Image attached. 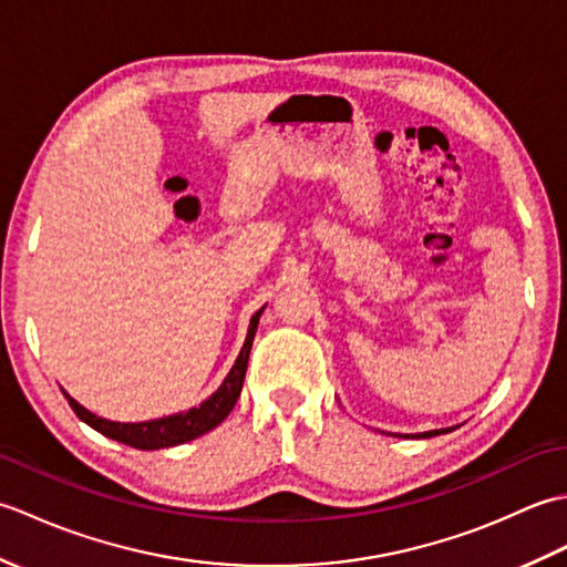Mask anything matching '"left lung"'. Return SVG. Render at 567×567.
Masks as SVG:
<instances>
[{"label": "left lung", "mask_w": 567, "mask_h": 567, "mask_svg": "<svg viewBox=\"0 0 567 567\" xmlns=\"http://www.w3.org/2000/svg\"><path fill=\"white\" fill-rule=\"evenodd\" d=\"M451 429H436V431H424V433H414L416 439H431V436H441V433H449Z\"/></svg>", "instance_id": "1"}]
</instances>
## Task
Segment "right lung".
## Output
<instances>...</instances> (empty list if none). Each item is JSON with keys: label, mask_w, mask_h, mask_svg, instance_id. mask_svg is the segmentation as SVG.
Masks as SVG:
<instances>
[{"label": "right lung", "mask_w": 567, "mask_h": 567, "mask_svg": "<svg viewBox=\"0 0 567 567\" xmlns=\"http://www.w3.org/2000/svg\"><path fill=\"white\" fill-rule=\"evenodd\" d=\"M262 309H258L256 315H252L246 343H244V348H240V353L236 358L231 372H228V375L224 378L221 388L216 390L209 396V400H204L199 406L187 409V412L171 414V416H163V419L138 421V424H122V421H110V419H102L97 414H92L90 409H84L80 402L72 400V396L65 390H63V394L68 396L72 412H75L84 421V424L92 426L94 431H100L102 436H106V439H114L118 443L131 445V449L158 451V449H171V445L195 441V439L204 436L207 431L219 426L221 421L228 414H231V409H234L238 394H240V388H244L250 346H252V339H256Z\"/></svg>", "instance_id": "1"}]
</instances>
